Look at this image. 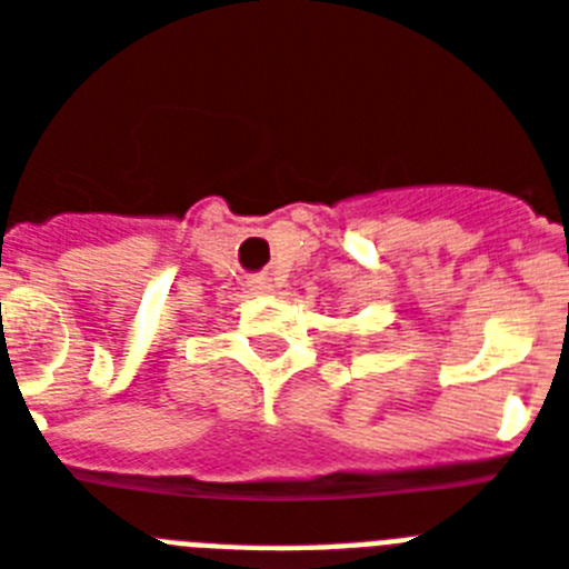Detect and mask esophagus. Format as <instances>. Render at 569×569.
I'll return each instance as SVG.
<instances>
[{
	"label": "esophagus",
	"mask_w": 569,
	"mask_h": 569,
	"mask_svg": "<svg viewBox=\"0 0 569 569\" xmlns=\"http://www.w3.org/2000/svg\"><path fill=\"white\" fill-rule=\"evenodd\" d=\"M248 283H251V289H254V292H260V295H269L271 289H274L271 277H266V274H254L251 280H248Z\"/></svg>",
	"instance_id": "obj_1"
}]
</instances>
